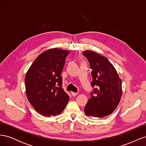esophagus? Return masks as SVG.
Masks as SVG:
<instances>
[{
  "label": "esophagus",
  "instance_id": "34e87169",
  "mask_svg": "<svg viewBox=\"0 0 146 146\" xmlns=\"http://www.w3.org/2000/svg\"><path fill=\"white\" fill-rule=\"evenodd\" d=\"M71 95H72L73 97H75V96H76L77 95V93H76V92H71Z\"/></svg>",
  "mask_w": 146,
  "mask_h": 146
}]
</instances>
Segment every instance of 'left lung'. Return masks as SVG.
<instances>
[{
    "instance_id": "left-lung-1",
    "label": "left lung",
    "mask_w": 146,
    "mask_h": 146,
    "mask_svg": "<svg viewBox=\"0 0 146 146\" xmlns=\"http://www.w3.org/2000/svg\"><path fill=\"white\" fill-rule=\"evenodd\" d=\"M82 54L90 64L93 78L91 82L93 91L84 109L85 113L88 116H107L113 112L121 100V79L106 57L91 50L84 51Z\"/></svg>"
}]
</instances>
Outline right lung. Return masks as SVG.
<instances>
[{"label":"right lung","instance_id":"add662e5","mask_svg":"<svg viewBox=\"0 0 146 146\" xmlns=\"http://www.w3.org/2000/svg\"><path fill=\"white\" fill-rule=\"evenodd\" d=\"M69 52L52 48L39 55L25 77L26 95L29 102L41 115L59 114L68 103L69 96L62 88L61 72Z\"/></svg>","mask_w":146,"mask_h":146}]
</instances>
